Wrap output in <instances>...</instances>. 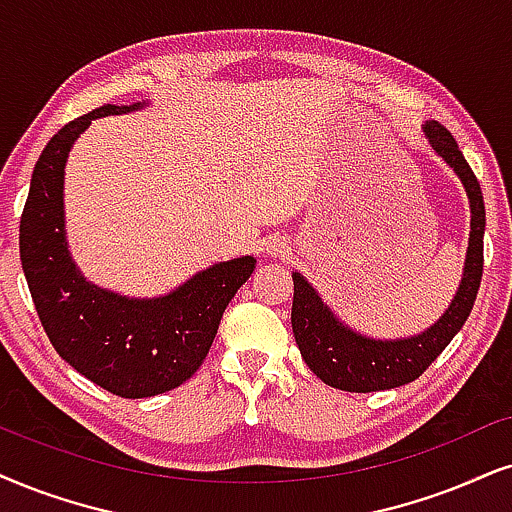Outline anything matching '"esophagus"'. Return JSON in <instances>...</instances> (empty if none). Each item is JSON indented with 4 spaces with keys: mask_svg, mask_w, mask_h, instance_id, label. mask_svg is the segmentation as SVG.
I'll return each instance as SVG.
<instances>
[{
    "mask_svg": "<svg viewBox=\"0 0 512 512\" xmlns=\"http://www.w3.org/2000/svg\"><path fill=\"white\" fill-rule=\"evenodd\" d=\"M267 255L269 257H288L290 255V245L286 238H271V241H267Z\"/></svg>",
    "mask_w": 512,
    "mask_h": 512,
    "instance_id": "esophagus-1",
    "label": "esophagus"
}]
</instances>
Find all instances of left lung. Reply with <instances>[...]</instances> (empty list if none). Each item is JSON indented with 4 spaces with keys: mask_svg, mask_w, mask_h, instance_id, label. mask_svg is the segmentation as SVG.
I'll return each mask as SVG.
<instances>
[{
    "mask_svg": "<svg viewBox=\"0 0 512 512\" xmlns=\"http://www.w3.org/2000/svg\"><path fill=\"white\" fill-rule=\"evenodd\" d=\"M423 134L439 158L461 179L470 205V238L465 252L463 276L446 312L423 333L397 340H378L349 328L338 314L321 300L319 290L293 271V335L304 364L316 378L335 390L378 392L413 383L454 340L468 321L482 281L484 264V198L480 181L465 163L461 148L444 125L425 120Z\"/></svg>",
    "mask_w": 512,
    "mask_h": 512,
    "instance_id": "1",
    "label": "left lung"
}]
</instances>
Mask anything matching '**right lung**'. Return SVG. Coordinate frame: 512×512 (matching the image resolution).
<instances>
[{
	"instance_id": "1",
	"label": "right lung",
	"mask_w": 512,
	"mask_h": 512,
	"mask_svg": "<svg viewBox=\"0 0 512 512\" xmlns=\"http://www.w3.org/2000/svg\"><path fill=\"white\" fill-rule=\"evenodd\" d=\"M146 108L106 106L82 115L44 146L21 217V264L44 333L77 373L125 399L155 397L191 378L208 357L226 304L255 271L252 255L217 262L160 297L96 286L73 262L63 179L70 148L96 118Z\"/></svg>"
}]
</instances>
